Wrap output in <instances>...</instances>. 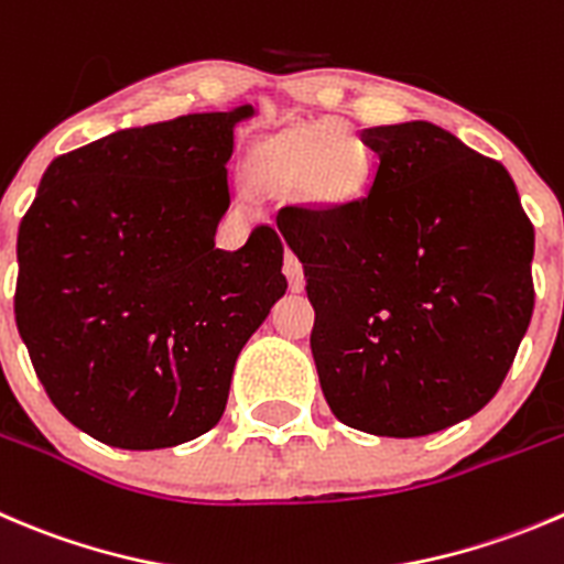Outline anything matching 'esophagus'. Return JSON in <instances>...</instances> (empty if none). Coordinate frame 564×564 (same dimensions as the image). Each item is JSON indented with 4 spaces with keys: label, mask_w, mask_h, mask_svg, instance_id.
Segmentation results:
<instances>
[{
    "label": "esophagus",
    "mask_w": 564,
    "mask_h": 564,
    "mask_svg": "<svg viewBox=\"0 0 564 564\" xmlns=\"http://www.w3.org/2000/svg\"><path fill=\"white\" fill-rule=\"evenodd\" d=\"M286 278H289V289H292V292H303L305 272H303V264H300V259L294 253H286Z\"/></svg>",
    "instance_id": "34e87169"
}]
</instances>
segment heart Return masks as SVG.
<instances>
[{"label": "heart", "mask_w": 564, "mask_h": 564, "mask_svg": "<svg viewBox=\"0 0 564 564\" xmlns=\"http://www.w3.org/2000/svg\"><path fill=\"white\" fill-rule=\"evenodd\" d=\"M369 171V154L344 120H316L283 131L261 143L250 160V173L264 187L308 184V193L327 204H344L364 193Z\"/></svg>", "instance_id": "b5f03b06"}]
</instances>
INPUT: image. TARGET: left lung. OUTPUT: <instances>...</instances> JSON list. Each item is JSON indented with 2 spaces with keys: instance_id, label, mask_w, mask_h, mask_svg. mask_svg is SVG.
Masks as SVG:
<instances>
[{
  "instance_id": "1",
  "label": "left lung",
  "mask_w": 564,
  "mask_h": 564,
  "mask_svg": "<svg viewBox=\"0 0 564 564\" xmlns=\"http://www.w3.org/2000/svg\"><path fill=\"white\" fill-rule=\"evenodd\" d=\"M364 198L289 204L319 386L341 424L438 433L505 382L534 308V226L501 162L427 120L364 129Z\"/></svg>"
}]
</instances>
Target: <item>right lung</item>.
Here are the masks:
<instances>
[{"label":"right lung","instance_id":"obj_1","mask_svg":"<svg viewBox=\"0 0 564 564\" xmlns=\"http://www.w3.org/2000/svg\"><path fill=\"white\" fill-rule=\"evenodd\" d=\"M250 115H182L68 151L21 217L15 325L54 408L101 444L209 433L237 355L286 292L272 226L215 248L234 126Z\"/></svg>","mask_w":564,"mask_h":564}]
</instances>
